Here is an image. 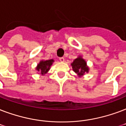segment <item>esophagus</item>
<instances>
[{"label":"esophagus","instance_id":"esophagus-1","mask_svg":"<svg viewBox=\"0 0 126 126\" xmlns=\"http://www.w3.org/2000/svg\"><path fill=\"white\" fill-rule=\"evenodd\" d=\"M59 60H60V62H64V57H60V58H59Z\"/></svg>","mask_w":126,"mask_h":126}]
</instances>
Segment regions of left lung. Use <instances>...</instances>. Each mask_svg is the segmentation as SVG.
<instances>
[{
    "instance_id": "left-lung-1",
    "label": "left lung",
    "mask_w": 126,
    "mask_h": 126,
    "mask_svg": "<svg viewBox=\"0 0 126 126\" xmlns=\"http://www.w3.org/2000/svg\"><path fill=\"white\" fill-rule=\"evenodd\" d=\"M72 68L79 76L84 75L86 72H88L89 68L87 66L86 62L81 56L75 59L72 64Z\"/></svg>"
}]
</instances>
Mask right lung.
Returning a JSON list of instances; mask_svg holds the SVG:
<instances>
[{
  "label": "right lung",
  "instance_id": "obj_1",
  "mask_svg": "<svg viewBox=\"0 0 126 126\" xmlns=\"http://www.w3.org/2000/svg\"><path fill=\"white\" fill-rule=\"evenodd\" d=\"M53 62H54V60H52V59L48 60H42V61L39 62V64H38L36 69L42 75L45 74L49 70L50 67L52 65Z\"/></svg>",
  "mask_w": 126,
  "mask_h": 126
}]
</instances>
